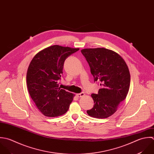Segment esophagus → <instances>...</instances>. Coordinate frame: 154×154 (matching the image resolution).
<instances>
[{
	"instance_id": "34e87169",
	"label": "esophagus",
	"mask_w": 154,
	"mask_h": 154,
	"mask_svg": "<svg viewBox=\"0 0 154 154\" xmlns=\"http://www.w3.org/2000/svg\"><path fill=\"white\" fill-rule=\"evenodd\" d=\"M76 97H84V96H85V93H78V94H76Z\"/></svg>"
}]
</instances>
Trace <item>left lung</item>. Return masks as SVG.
Here are the masks:
<instances>
[{"instance_id":"1","label":"left lung","mask_w":154,"mask_h":154,"mask_svg":"<svg viewBox=\"0 0 154 154\" xmlns=\"http://www.w3.org/2000/svg\"><path fill=\"white\" fill-rule=\"evenodd\" d=\"M81 52L89 64L94 82L100 81L102 86L98 94L91 95L94 104L87 112L93 118H107L127 96L130 85L128 67L119 54L110 50L85 48Z\"/></svg>"}]
</instances>
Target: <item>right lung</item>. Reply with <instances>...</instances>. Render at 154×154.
I'll return each instance as SVG.
<instances>
[{
    "mask_svg": "<svg viewBox=\"0 0 154 154\" xmlns=\"http://www.w3.org/2000/svg\"><path fill=\"white\" fill-rule=\"evenodd\" d=\"M79 50L52 45L37 53L32 60L27 72V89L36 106L45 116L64 114L73 101L75 94L61 89L58 83L65 60Z\"/></svg>",
    "mask_w": 154,
    "mask_h": 154,
    "instance_id": "1",
    "label": "right lung"
}]
</instances>
